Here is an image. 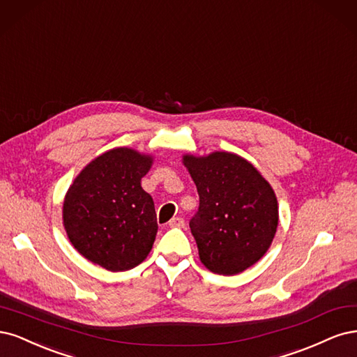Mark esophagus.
I'll return each mask as SVG.
<instances>
[{"instance_id": "34e87169", "label": "esophagus", "mask_w": 357, "mask_h": 357, "mask_svg": "<svg viewBox=\"0 0 357 357\" xmlns=\"http://www.w3.org/2000/svg\"><path fill=\"white\" fill-rule=\"evenodd\" d=\"M169 225H170V227H178V228H181V227L185 225V221H183L182 216H175V218H172V220L169 221Z\"/></svg>"}]
</instances>
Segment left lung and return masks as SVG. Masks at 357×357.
Here are the masks:
<instances>
[{
    "mask_svg": "<svg viewBox=\"0 0 357 357\" xmlns=\"http://www.w3.org/2000/svg\"><path fill=\"white\" fill-rule=\"evenodd\" d=\"M183 163L199 192V211L190 228L202 262L224 275L254 266L270 248L279 222L270 183L231 153L185 155Z\"/></svg>",
    "mask_w": 357,
    "mask_h": 357,
    "instance_id": "obj_1",
    "label": "left lung"
}]
</instances>
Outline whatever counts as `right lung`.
<instances>
[{
    "mask_svg": "<svg viewBox=\"0 0 357 357\" xmlns=\"http://www.w3.org/2000/svg\"><path fill=\"white\" fill-rule=\"evenodd\" d=\"M151 163L130 148H116L75 178L63 202V225L86 259L126 271L146 258L158 229L153 197L141 187Z\"/></svg>",
    "mask_w": 357,
    "mask_h": 357,
    "instance_id": "right-lung-1",
    "label": "right lung"
}]
</instances>
